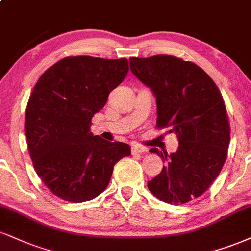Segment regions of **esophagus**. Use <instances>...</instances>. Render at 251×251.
I'll return each instance as SVG.
<instances>
[{"label":"esophagus","mask_w":251,"mask_h":251,"mask_svg":"<svg viewBox=\"0 0 251 251\" xmlns=\"http://www.w3.org/2000/svg\"><path fill=\"white\" fill-rule=\"evenodd\" d=\"M145 149L141 146H137V145H133V146L131 147V152L132 154H139V153H144Z\"/></svg>","instance_id":"34e87169"}]
</instances>
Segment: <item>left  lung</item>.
<instances>
[{"label": "left lung", "mask_w": 251, "mask_h": 251, "mask_svg": "<svg viewBox=\"0 0 251 251\" xmlns=\"http://www.w3.org/2000/svg\"><path fill=\"white\" fill-rule=\"evenodd\" d=\"M129 65L156 97V127L179 139L170 155L150 150L166 164L149 189L166 203L195 200L219 176L228 155L230 125L221 92L200 66L177 57H132Z\"/></svg>", "instance_id": "left-lung-1"}]
</instances>
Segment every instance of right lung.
Returning <instances> with one entry per match:
<instances>
[{
	"label": "right lung",
	"instance_id": "obj_1",
	"mask_svg": "<svg viewBox=\"0 0 251 251\" xmlns=\"http://www.w3.org/2000/svg\"><path fill=\"white\" fill-rule=\"evenodd\" d=\"M128 72V60L71 56L39 77L25 110L30 158L43 183L79 203L105 191L114 165L131 147L90 132L91 119Z\"/></svg>",
	"mask_w": 251,
	"mask_h": 251
}]
</instances>
